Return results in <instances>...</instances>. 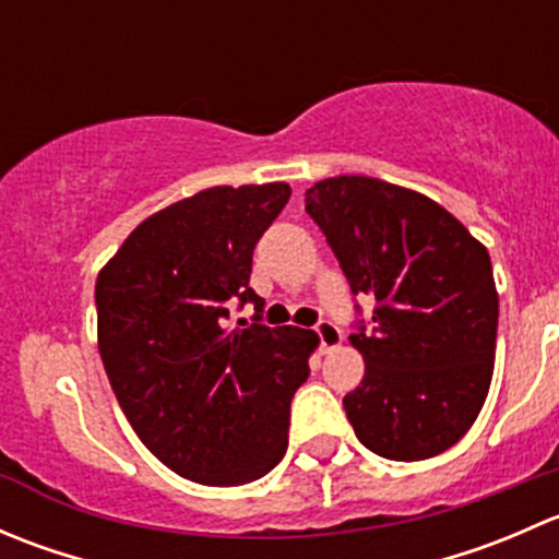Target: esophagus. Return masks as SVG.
Returning <instances> with one entry per match:
<instances>
[{
	"label": "esophagus",
	"mask_w": 559,
	"mask_h": 559,
	"mask_svg": "<svg viewBox=\"0 0 559 559\" xmlns=\"http://www.w3.org/2000/svg\"><path fill=\"white\" fill-rule=\"evenodd\" d=\"M313 330H316V335H319V341H321V352H324V354L335 352V348L341 346V343H343V332H341V326L332 324V321H319V324H316Z\"/></svg>",
	"instance_id": "esophagus-1"
}]
</instances>
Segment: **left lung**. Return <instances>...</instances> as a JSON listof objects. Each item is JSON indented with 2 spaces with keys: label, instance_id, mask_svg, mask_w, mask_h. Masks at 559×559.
<instances>
[{
  "label": "left lung",
  "instance_id": "left-lung-1",
  "mask_svg": "<svg viewBox=\"0 0 559 559\" xmlns=\"http://www.w3.org/2000/svg\"><path fill=\"white\" fill-rule=\"evenodd\" d=\"M306 211L326 235L373 326L348 335L362 384L343 397L359 441L386 460L452 449L473 427L495 370L498 289L481 240L427 194L368 175L324 178Z\"/></svg>",
  "mask_w": 559,
  "mask_h": 559
}]
</instances>
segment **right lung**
I'll return each instance as SVG.
<instances>
[{
	"label": "right lung",
	"instance_id": "obj_1",
	"mask_svg": "<svg viewBox=\"0 0 559 559\" xmlns=\"http://www.w3.org/2000/svg\"><path fill=\"white\" fill-rule=\"evenodd\" d=\"M289 183L213 186L129 233L97 275V343L132 430L173 473L205 487L262 478L286 454L289 405L319 335L227 326L253 246L289 202Z\"/></svg>",
	"mask_w": 559,
	"mask_h": 559
}]
</instances>
